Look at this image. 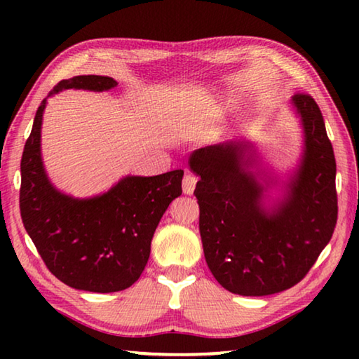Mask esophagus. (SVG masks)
<instances>
[{"instance_id":"obj_1","label":"esophagus","mask_w":359,"mask_h":359,"mask_svg":"<svg viewBox=\"0 0 359 359\" xmlns=\"http://www.w3.org/2000/svg\"><path fill=\"white\" fill-rule=\"evenodd\" d=\"M198 184V177L193 174H187L184 177V184H182V188H184L185 194H193L194 187Z\"/></svg>"}]
</instances>
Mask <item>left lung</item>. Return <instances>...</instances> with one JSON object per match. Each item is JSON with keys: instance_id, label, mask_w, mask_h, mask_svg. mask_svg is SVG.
<instances>
[{"instance_id": "8db88e82", "label": "left lung", "mask_w": 359, "mask_h": 359, "mask_svg": "<svg viewBox=\"0 0 359 359\" xmlns=\"http://www.w3.org/2000/svg\"><path fill=\"white\" fill-rule=\"evenodd\" d=\"M291 102L302 121L304 155L274 208H264L266 188L248 169V142L231 139L190 156L191 171L201 177L194 196L205 263L234 294L267 296L294 287L336 228V158L323 115L311 95L296 93Z\"/></svg>"}]
</instances>
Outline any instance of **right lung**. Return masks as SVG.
Here are the masks:
<instances>
[{"label":"right lung","instance_id":"add662e5","mask_svg":"<svg viewBox=\"0 0 359 359\" xmlns=\"http://www.w3.org/2000/svg\"><path fill=\"white\" fill-rule=\"evenodd\" d=\"M117 87L106 76H76L62 90L102 92ZM46 100L36 111L20 161V215L47 269L71 288L114 293L141 277L154 233L168 205L182 194L184 171L154 177L128 175L107 193L76 199L48 182L41 160V125Z\"/></svg>","mask_w":359,"mask_h":359}]
</instances>
